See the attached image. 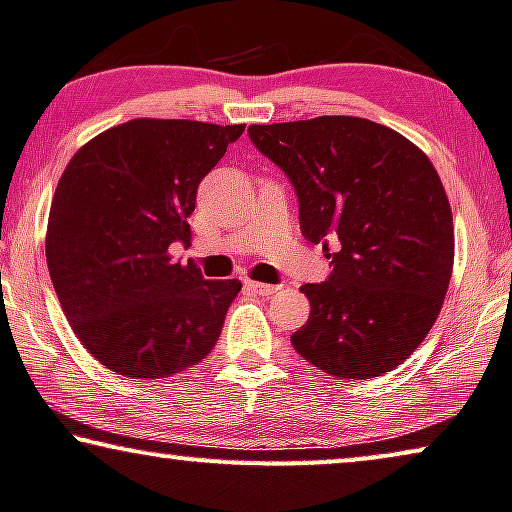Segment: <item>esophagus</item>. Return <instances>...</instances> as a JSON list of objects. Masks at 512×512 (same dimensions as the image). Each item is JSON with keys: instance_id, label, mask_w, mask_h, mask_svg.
Listing matches in <instances>:
<instances>
[{"instance_id": "34e87169", "label": "esophagus", "mask_w": 512, "mask_h": 512, "mask_svg": "<svg viewBox=\"0 0 512 512\" xmlns=\"http://www.w3.org/2000/svg\"><path fill=\"white\" fill-rule=\"evenodd\" d=\"M246 287L250 289V292L262 294V296H271L278 292L276 285H266V282H257V280H246Z\"/></svg>"}]
</instances>
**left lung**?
<instances>
[{
  "instance_id": "left-lung-1",
  "label": "left lung",
  "mask_w": 512,
  "mask_h": 512,
  "mask_svg": "<svg viewBox=\"0 0 512 512\" xmlns=\"http://www.w3.org/2000/svg\"><path fill=\"white\" fill-rule=\"evenodd\" d=\"M248 133L292 181L305 239L322 241L333 259L329 280L301 287L310 317L294 349L342 379L395 370L437 322L453 276V213L430 158L361 117L253 124Z\"/></svg>"
}]
</instances>
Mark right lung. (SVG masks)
<instances>
[{"label":"right lung","mask_w":512,"mask_h":512,"mask_svg":"<svg viewBox=\"0 0 512 512\" xmlns=\"http://www.w3.org/2000/svg\"><path fill=\"white\" fill-rule=\"evenodd\" d=\"M246 124L133 119L68 160L52 197L45 259L87 352L131 379H163L216 345L239 280L174 262L190 243L197 186Z\"/></svg>","instance_id":"obj_1"}]
</instances>
